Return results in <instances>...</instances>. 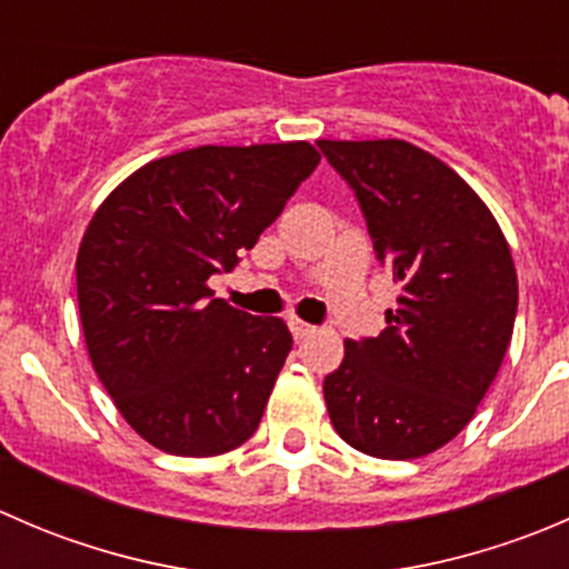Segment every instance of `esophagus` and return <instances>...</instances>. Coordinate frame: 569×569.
Instances as JSON below:
<instances>
[{"instance_id":"esophagus-1","label":"esophagus","mask_w":569,"mask_h":569,"mask_svg":"<svg viewBox=\"0 0 569 569\" xmlns=\"http://www.w3.org/2000/svg\"><path fill=\"white\" fill-rule=\"evenodd\" d=\"M289 327H291V336H295L297 341H302V338H308V336H311V332H317V327L308 325V321H302V319H297V317L289 319Z\"/></svg>"}]
</instances>
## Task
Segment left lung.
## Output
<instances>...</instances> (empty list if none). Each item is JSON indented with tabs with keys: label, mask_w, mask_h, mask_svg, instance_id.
I'll use <instances>...</instances> for the list:
<instances>
[{
	"label": "left lung",
	"mask_w": 569,
	"mask_h": 569,
	"mask_svg": "<svg viewBox=\"0 0 569 569\" xmlns=\"http://www.w3.org/2000/svg\"><path fill=\"white\" fill-rule=\"evenodd\" d=\"M355 189L377 258L401 286L377 338L343 341L325 377L330 421L352 449L416 460L476 416L518 313L512 252L485 200L405 140H319Z\"/></svg>",
	"instance_id": "1"
}]
</instances>
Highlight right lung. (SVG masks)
<instances>
[{
  "instance_id": "right-lung-1",
  "label": "right lung",
  "mask_w": 569,
  "mask_h": 569,
  "mask_svg": "<svg viewBox=\"0 0 569 569\" xmlns=\"http://www.w3.org/2000/svg\"><path fill=\"white\" fill-rule=\"evenodd\" d=\"M311 142L200 146L134 170L96 209L77 256L84 343L131 429L176 457L252 438L291 352L278 317L209 289L317 170Z\"/></svg>"
}]
</instances>
